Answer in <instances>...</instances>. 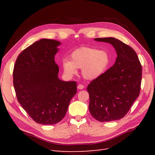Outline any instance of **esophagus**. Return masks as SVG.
Instances as JSON below:
<instances>
[{
	"mask_svg": "<svg viewBox=\"0 0 155 155\" xmlns=\"http://www.w3.org/2000/svg\"><path fill=\"white\" fill-rule=\"evenodd\" d=\"M77 88H78V89H80V90H81V89H83V88H84V85H83V84H78V86H77Z\"/></svg>",
	"mask_w": 155,
	"mask_h": 155,
	"instance_id": "34e87169",
	"label": "esophagus"
}]
</instances>
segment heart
Wrapping results in <instances>:
<instances>
[{"mask_svg": "<svg viewBox=\"0 0 155 155\" xmlns=\"http://www.w3.org/2000/svg\"><path fill=\"white\" fill-rule=\"evenodd\" d=\"M110 57L106 51L81 47L72 52L70 61L62 62V68L68 76L77 73V68L82 69L83 77L87 80H94L103 75L109 67Z\"/></svg>", "mask_w": 155, "mask_h": 155, "instance_id": "heart-1", "label": "heart"}]
</instances>
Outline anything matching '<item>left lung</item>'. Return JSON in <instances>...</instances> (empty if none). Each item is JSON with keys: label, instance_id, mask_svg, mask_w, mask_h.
<instances>
[{"label": "left lung", "instance_id": "obj_1", "mask_svg": "<svg viewBox=\"0 0 155 155\" xmlns=\"http://www.w3.org/2000/svg\"><path fill=\"white\" fill-rule=\"evenodd\" d=\"M94 40L111 44L117 57L113 67L88 85V108L92 116L100 122L120 119L139 96L142 66L133 48L122 41L113 37Z\"/></svg>", "mask_w": 155, "mask_h": 155}]
</instances>
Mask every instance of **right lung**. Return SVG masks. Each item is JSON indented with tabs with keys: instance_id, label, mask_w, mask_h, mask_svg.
<instances>
[{
	"instance_id": "right-lung-1",
	"label": "right lung",
	"mask_w": 155,
	"mask_h": 155,
	"mask_svg": "<svg viewBox=\"0 0 155 155\" xmlns=\"http://www.w3.org/2000/svg\"><path fill=\"white\" fill-rule=\"evenodd\" d=\"M60 45L52 39H41L22 51L15 64L13 84L16 98L38 124L60 122L77 93L75 81H62L58 77L54 55Z\"/></svg>"
}]
</instances>
